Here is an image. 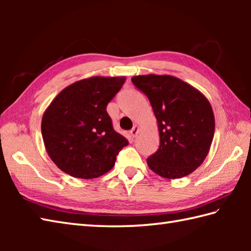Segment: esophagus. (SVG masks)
I'll return each instance as SVG.
<instances>
[{"mask_svg": "<svg viewBox=\"0 0 251 251\" xmlns=\"http://www.w3.org/2000/svg\"><path fill=\"white\" fill-rule=\"evenodd\" d=\"M139 126H137V125H135L134 126V128H132L129 132H130V136L132 137V138H135V137H137V135L139 134Z\"/></svg>", "mask_w": 251, "mask_h": 251, "instance_id": "esophagus-1", "label": "esophagus"}]
</instances>
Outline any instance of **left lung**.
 Returning a JSON list of instances; mask_svg holds the SVG:
<instances>
[{"instance_id": "8db88e82", "label": "left lung", "mask_w": 251, "mask_h": 251, "mask_svg": "<svg viewBox=\"0 0 251 251\" xmlns=\"http://www.w3.org/2000/svg\"><path fill=\"white\" fill-rule=\"evenodd\" d=\"M156 117L159 148L147 158L152 172L166 179L193 173L205 161L215 134L211 104L199 89L173 75H136Z\"/></svg>"}]
</instances>
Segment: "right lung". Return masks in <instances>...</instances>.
<instances>
[{"label": "right lung", "instance_id": "obj_1", "mask_svg": "<svg viewBox=\"0 0 251 251\" xmlns=\"http://www.w3.org/2000/svg\"><path fill=\"white\" fill-rule=\"evenodd\" d=\"M125 81V76L84 78L62 89L47 106L42 137L49 156L63 173L94 179L113 168L128 140L113 129L106 105Z\"/></svg>", "mask_w": 251, "mask_h": 251}]
</instances>
